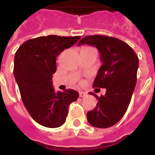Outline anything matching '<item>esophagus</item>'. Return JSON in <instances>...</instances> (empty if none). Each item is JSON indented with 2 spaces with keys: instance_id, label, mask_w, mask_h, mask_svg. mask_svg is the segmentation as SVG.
I'll return each instance as SVG.
<instances>
[{
  "instance_id": "34e87169",
  "label": "esophagus",
  "mask_w": 155,
  "mask_h": 155,
  "mask_svg": "<svg viewBox=\"0 0 155 155\" xmlns=\"http://www.w3.org/2000/svg\"><path fill=\"white\" fill-rule=\"evenodd\" d=\"M86 93H84V92H80V97L81 98H84V97H85L86 96Z\"/></svg>"
}]
</instances>
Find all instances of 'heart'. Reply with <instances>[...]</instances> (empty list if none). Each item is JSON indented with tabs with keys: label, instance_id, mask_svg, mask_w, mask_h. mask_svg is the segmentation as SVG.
I'll list each match as a JSON object with an SVG mask.
<instances>
[{
	"label": "heart",
	"instance_id": "b5f03b06",
	"mask_svg": "<svg viewBox=\"0 0 155 155\" xmlns=\"http://www.w3.org/2000/svg\"><path fill=\"white\" fill-rule=\"evenodd\" d=\"M92 49L93 48H84L82 51H84V50H92Z\"/></svg>",
	"mask_w": 155,
	"mask_h": 155
}]
</instances>
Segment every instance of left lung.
<instances>
[{"mask_svg": "<svg viewBox=\"0 0 155 155\" xmlns=\"http://www.w3.org/2000/svg\"><path fill=\"white\" fill-rule=\"evenodd\" d=\"M96 47L102 66L93 87L106 89L105 95L94 96L98 102L95 108L87 113L89 124L98 128H107L117 123L127 112L136 84L139 59L130 46L123 41L104 35L87 36L78 46Z\"/></svg>", "mask_w": 155, "mask_h": 155, "instance_id": "1", "label": "left lung"}]
</instances>
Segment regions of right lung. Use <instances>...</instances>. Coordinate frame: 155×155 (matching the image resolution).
Listing matches in <instances>:
<instances>
[{"label":"right lung","mask_w":155,"mask_h":155,"mask_svg":"<svg viewBox=\"0 0 155 155\" xmlns=\"http://www.w3.org/2000/svg\"><path fill=\"white\" fill-rule=\"evenodd\" d=\"M80 38L81 36L38 37L24 42L15 52L14 75L23 104L32 118L43 127L62 126L69 105L79 97L74 89L55 91L51 81L57 71V56Z\"/></svg>","instance_id":"obj_1"}]
</instances>
